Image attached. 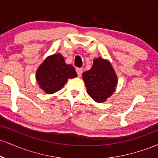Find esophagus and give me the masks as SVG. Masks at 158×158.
I'll return each mask as SVG.
<instances>
[{
	"instance_id": "esophagus-1",
	"label": "esophagus",
	"mask_w": 158,
	"mask_h": 158,
	"mask_svg": "<svg viewBox=\"0 0 158 158\" xmlns=\"http://www.w3.org/2000/svg\"><path fill=\"white\" fill-rule=\"evenodd\" d=\"M76 70H77V75L79 76V77H81V73H82V68H77Z\"/></svg>"
}]
</instances>
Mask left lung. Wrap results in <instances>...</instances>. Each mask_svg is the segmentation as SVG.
Masks as SVG:
<instances>
[{"label":"left lung","mask_w":158,"mask_h":158,"mask_svg":"<svg viewBox=\"0 0 158 158\" xmlns=\"http://www.w3.org/2000/svg\"><path fill=\"white\" fill-rule=\"evenodd\" d=\"M87 92L95 102H104L115 91L117 77L109 61L97 58L92 68L82 73Z\"/></svg>","instance_id":"left-lung-1"}]
</instances>
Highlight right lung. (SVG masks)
Masks as SVG:
<instances>
[{
	"label": "right lung",
	"instance_id": "right-lung-1",
	"mask_svg": "<svg viewBox=\"0 0 158 158\" xmlns=\"http://www.w3.org/2000/svg\"><path fill=\"white\" fill-rule=\"evenodd\" d=\"M77 77L73 67L65 64L64 57L59 53L48 56L39 67L35 76L41 89L48 94L61 90L68 79Z\"/></svg>",
	"mask_w": 158,
	"mask_h": 158
}]
</instances>
